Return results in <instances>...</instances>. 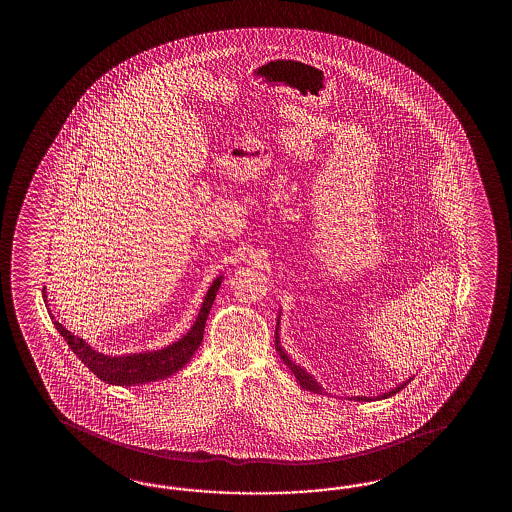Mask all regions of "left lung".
Returning a JSON list of instances; mask_svg holds the SVG:
<instances>
[{"label":"left lung","mask_w":512,"mask_h":512,"mask_svg":"<svg viewBox=\"0 0 512 512\" xmlns=\"http://www.w3.org/2000/svg\"><path fill=\"white\" fill-rule=\"evenodd\" d=\"M282 313V311H280ZM280 315H278V322H276V351H278V355H280V359L289 366V370L293 371L294 377H296V381L300 382V386L304 388V390H309V392L313 393H326V390L322 388V384L320 382L316 381L315 377L311 375V373H307V371L304 370V368H300L296 362H293L291 360V357L285 353V349L282 348V344H280ZM412 381V377L410 379H406V381L401 382L399 386H395V388H392L390 392H384L381 393V395H373V397H366V395H353V397H348V401H359V403H362V401H381V399H388L390 395H393V393L399 392V390H403L404 386L408 384V382Z\"/></svg>","instance_id":"obj_1"}]
</instances>
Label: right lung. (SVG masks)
Listing matches in <instances>:
<instances>
[{
    "label": "right lung",
    "instance_id": "obj_1",
    "mask_svg": "<svg viewBox=\"0 0 512 512\" xmlns=\"http://www.w3.org/2000/svg\"><path fill=\"white\" fill-rule=\"evenodd\" d=\"M221 282H223V276H218L208 287L205 300L197 313L196 322L186 331V335L177 338L166 348L153 349V351L126 353V355H104L97 349L91 348L84 338L67 331L66 327L55 320V316L51 313L49 315L53 318V324L58 329V333L69 344V348L73 349V353L77 355L78 359L82 360L84 366H87L89 371H93L100 381L115 384V386H135V384H146V382L164 381L166 377L185 368L186 362L192 359L196 349L201 346L208 313L216 300ZM44 300L49 309L45 287Z\"/></svg>",
    "mask_w": 512,
    "mask_h": 512
}]
</instances>
